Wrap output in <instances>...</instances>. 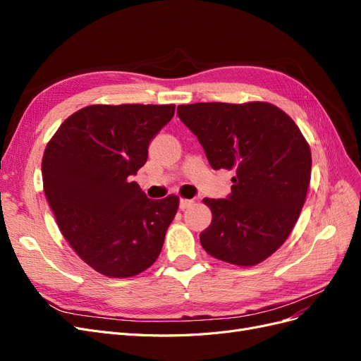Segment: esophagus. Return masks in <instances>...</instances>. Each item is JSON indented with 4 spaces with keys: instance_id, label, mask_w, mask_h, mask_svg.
I'll use <instances>...</instances> for the list:
<instances>
[{
    "instance_id": "1",
    "label": "esophagus",
    "mask_w": 361,
    "mask_h": 361,
    "mask_svg": "<svg viewBox=\"0 0 361 361\" xmlns=\"http://www.w3.org/2000/svg\"><path fill=\"white\" fill-rule=\"evenodd\" d=\"M192 204H194V200H191V199H180L179 209L185 211V209H188V207H191Z\"/></svg>"
}]
</instances>
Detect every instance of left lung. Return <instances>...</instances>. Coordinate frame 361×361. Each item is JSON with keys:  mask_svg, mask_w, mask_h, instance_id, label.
Returning a JSON list of instances; mask_svg holds the SVG:
<instances>
[{"mask_svg": "<svg viewBox=\"0 0 361 361\" xmlns=\"http://www.w3.org/2000/svg\"><path fill=\"white\" fill-rule=\"evenodd\" d=\"M214 170H235L227 199H203L212 212L200 233L207 255L253 267L290 235L307 195L309 143L293 120L269 102L179 105Z\"/></svg>", "mask_w": 361, "mask_h": 361, "instance_id": "8db88e82", "label": "left lung"}]
</instances>
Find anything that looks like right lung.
<instances>
[{
  "mask_svg": "<svg viewBox=\"0 0 361 361\" xmlns=\"http://www.w3.org/2000/svg\"><path fill=\"white\" fill-rule=\"evenodd\" d=\"M174 108L84 106L64 120L43 154V191L64 239L110 279L137 276L154 264L178 212V195L152 200L130 182Z\"/></svg>",
  "mask_w": 361,
  "mask_h": 361,
  "instance_id": "right-lung-1",
  "label": "right lung"
}]
</instances>
